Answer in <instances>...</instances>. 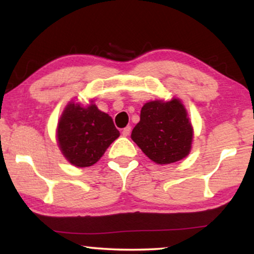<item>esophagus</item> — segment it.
<instances>
[{
  "label": "esophagus",
  "instance_id": "obj_1",
  "mask_svg": "<svg viewBox=\"0 0 254 254\" xmlns=\"http://www.w3.org/2000/svg\"><path fill=\"white\" fill-rule=\"evenodd\" d=\"M130 130H131V127L130 126L125 127L124 129H123V135H124V136H128V135L130 134Z\"/></svg>",
  "mask_w": 254,
  "mask_h": 254
}]
</instances>
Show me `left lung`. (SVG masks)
<instances>
[{
    "label": "left lung",
    "instance_id": "obj_1",
    "mask_svg": "<svg viewBox=\"0 0 254 254\" xmlns=\"http://www.w3.org/2000/svg\"><path fill=\"white\" fill-rule=\"evenodd\" d=\"M193 127L178 98L151 100L141 110L131 140L156 164L164 165L187 157L192 149Z\"/></svg>",
    "mask_w": 254,
    "mask_h": 254
}]
</instances>
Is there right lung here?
Masks as SVG:
<instances>
[{
    "mask_svg": "<svg viewBox=\"0 0 254 254\" xmlns=\"http://www.w3.org/2000/svg\"><path fill=\"white\" fill-rule=\"evenodd\" d=\"M119 136L112 118L98 110L92 100L88 106L69 102L57 128V140L62 155L77 168H86L98 162Z\"/></svg>",
    "mask_w": 254,
    "mask_h": 254,
    "instance_id": "right-lung-1",
    "label": "right lung"
}]
</instances>
